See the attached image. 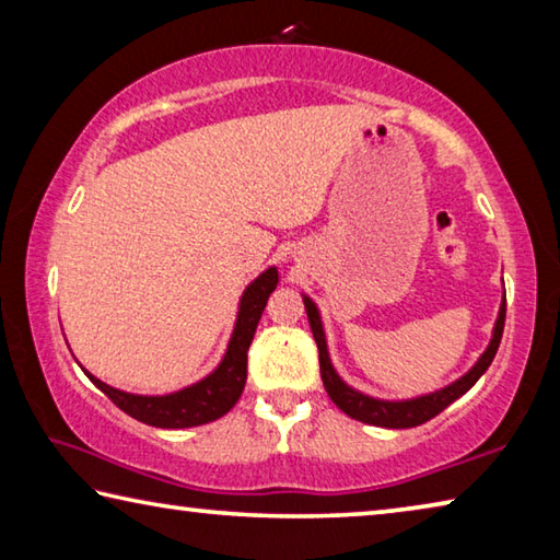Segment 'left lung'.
Listing matches in <instances>:
<instances>
[{"label": "left lung", "mask_w": 560, "mask_h": 560, "mask_svg": "<svg viewBox=\"0 0 560 560\" xmlns=\"http://www.w3.org/2000/svg\"><path fill=\"white\" fill-rule=\"evenodd\" d=\"M305 310H307V319H310V327H312V335H315L317 341V349H319V374L322 381H325V388L329 398L335 400L339 410H345L349 418L361 420V423H369V425H378V428H416V425H423L425 420L435 418L438 413H443V410L457 400L463 394H467L469 388L477 384V378L485 374L492 364V359L499 349V341H502V331H504V317H506V298L502 302V310H499V317H497V325H494V335L492 341H489V347L482 357H479L477 364L467 371L463 378H457L455 384H450L445 388L435 390V394H428V396H420L413 400H378V398H371L359 394L351 386H347L345 381L337 376L335 366H331L329 361V351H327V339H325V329H322V319H319V312L317 305L312 302L310 298H305Z\"/></svg>", "instance_id": "left-lung-1"}]
</instances>
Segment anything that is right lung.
<instances>
[{
	"label": "right lung",
	"instance_id": "obj_1",
	"mask_svg": "<svg viewBox=\"0 0 560 560\" xmlns=\"http://www.w3.org/2000/svg\"><path fill=\"white\" fill-rule=\"evenodd\" d=\"M275 288H278V270L275 268H268L258 280H253L245 288L238 307V319H235V329L229 341V349H225V357L219 369L201 378L199 384L186 386L170 396H135L103 384L101 378H95L83 369L85 376L117 408L125 410L135 420H140V423L154 428H194L211 423V420L229 413L235 406V400L243 394L245 376H248V347Z\"/></svg>",
	"mask_w": 560,
	"mask_h": 560
}]
</instances>
